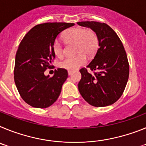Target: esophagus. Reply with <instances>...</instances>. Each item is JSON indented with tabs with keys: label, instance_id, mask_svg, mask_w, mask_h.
<instances>
[{
	"label": "esophagus",
	"instance_id": "esophagus-1",
	"mask_svg": "<svg viewBox=\"0 0 146 146\" xmlns=\"http://www.w3.org/2000/svg\"><path fill=\"white\" fill-rule=\"evenodd\" d=\"M72 71H68V74H69V75H71V74H72Z\"/></svg>",
	"mask_w": 146,
	"mask_h": 146
}]
</instances>
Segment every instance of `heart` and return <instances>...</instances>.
<instances>
[{"label":"heart","instance_id":"heart-1","mask_svg":"<svg viewBox=\"0 0 146 146\" xmlns=\"http://www.w3.org/2000/svg\"><path fill=\"white\" fill-rule=\"evenodd\" d=\"M64 38L69 42L76 43V53L74 57H66L59 63V66L68 70L74 71L87 62L86 55H92L99 47V37L92 30L83 28H73L68 30L64 35ZM52 51L57 57L64 55V46L60 41L55 40L52 44Z\"/></svg>","mask_w":146,"mask_h":146}]
</instances>
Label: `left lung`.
Segmentation results:
<instances>
[{
  "mask_svg": "<svg viewBox=\"0 0 146 146\" xmlns=\"http://www.w3.org/2000/svg\"><path fill=\"white\" fill-rule=\"evenodd\" d=\"M77 24L96 32L99 46L95 57L86 66L94 74L86 68L80 70L82 77L78 83L79 91L92 106H109L122 96L129 79V65L123 45L116 33L105 23L86 21Z\"/></svg>",
  "mask_w": 146,
  "mask_h": 146,
  "instance_id": "8db88e82",
  "label": "left lung"
}]
</instances>
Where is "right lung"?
<instances>
[{
  "label": "right lung",
  "mask_w": 146,
  "mask_h": 146,
  "mask_svg": "<svg viewBox=\"0 0 146 146\" xmlns=\"http://www.w3.org/2000/svg\"><path fill=\"white\" fill-rule=\"evenodd\" d=\"M74 23L38 24L27 33L20 42L15 57L14 78L22 99L36 108L51 106L58 98L62 86L68 77L66 69L58 68L52 77L44 75L52 66L55 55L52 44L55 38Z\"/></svg>",
  "instance_id": "obj_1"
}]
</instances>
